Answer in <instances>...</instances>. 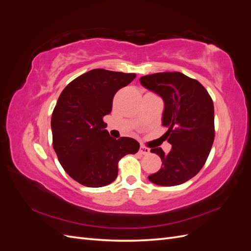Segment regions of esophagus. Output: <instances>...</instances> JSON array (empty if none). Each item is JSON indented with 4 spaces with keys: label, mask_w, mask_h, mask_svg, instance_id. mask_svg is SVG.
Masks as SVG:
<instances>
[{
    "label": "esophagus",
    "mask_w": 251,
    "mask_h": 251,
    "mask_svg": "<svg viewBox=\"0 0 251 251\" xmlns=\"http://www.w3.org/2000/svg\"><path fill=\"white\" fill-rule=\"evenodd\" d=\"M139 153L142 154V155H148V154H150V149L147 148V147L140 146V148H139Z\"/></svg>",
    "instance_id": "34e87169"
}]
</instances>
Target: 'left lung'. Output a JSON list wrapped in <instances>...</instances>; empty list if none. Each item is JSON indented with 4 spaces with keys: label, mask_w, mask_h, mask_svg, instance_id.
<instances>
[{
    "label": "left lung",
    "mask_w": 251,
    "mask_h": 251,
    "mask_svg": "<svg viewBox=\"0 0 251 251\" xmlns=\"http://www.w3.org/2000/svg\"><path fill=\"white\" fill-rule=\"evenodd\" d=\"M140 82L162 97V125L169 127L164 136L172 144L169 154L161 148L151 150L160 156L162 165L149 179L162 186L184 183L203 168L214 143V102L198 80L180 72L146 75Z\"/></svg>",
    "instance_id": "obj_1"
}]
</instances>
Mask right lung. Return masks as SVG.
<instances>
[{
  "instance_id": "right-lung-1",
  "label": "right lung",
  "mask_w": 251,
  "mask_h": 251,
  "mask_svg": "<svg viewBox=\"0 0 251 251\" xmlns=\"http://www.w3.org/2000/svg\"><path fill=\"white\" fill-rule=\"evenodd\" d=\"M135 77V73L93 69L73 79L58 97L51 117L53 149L65 172L81 185L110 184L120 159L139 150L133 138H112L103 121L114 95Z\"/></svg>"
}]
</instances>
